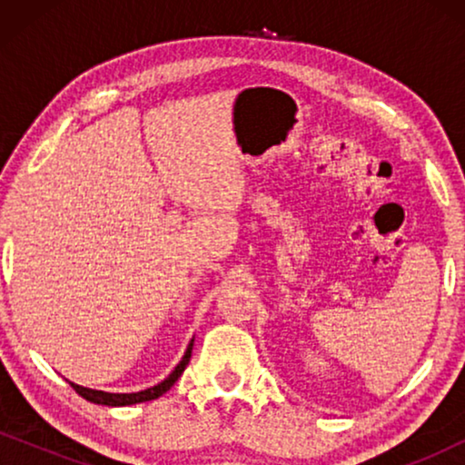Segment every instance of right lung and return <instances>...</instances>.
<instances>
[{
	"instance_id": "add662e5",
	"label": "right lung",
	"mask_w": 465,
	"mask_h": 465,
	"mask_svg": "<svg viewBox=\"0 0 465 465\" xmlns=\"http://www.w3.org/2000/svg\"><path fill=\"white\" fill-rule=\"evenodd\" d=\"M193 342L190 341V345L186 349V353H183V358L180 364L175 366V371L169 374L167 379L161 381V383L154 385V387H148V390L143 391H135V393H110V391H99V390H88V387H82V385H75L69 381V385L74 387L75 393H80L82 398L88 400V402L93 404H104V406H131V404H139V402H150V400H156L161 398L163 393H167L171 387L177 379L182 377V372L186 371L188 361H190V355H193Z\"/></svg>"
}]
</instances>
